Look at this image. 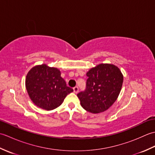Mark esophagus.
Here are the masks:
<instances>
[{
  "label": "esophagus",
  "mask_w": 155,
  "mask_h": 155,
  "mask_svg": "<svg viewBox=\"0 0 155 155\" xmlns=\"http://www.w3.org/2000/svg\"><path fill=\"white\" fill-rule=\"evenodd\" d=\"M73 91H74V93H78V88L77 87H75L73 88Z\"/></svg>",
  "instance_id": "1"
}]
</instances>
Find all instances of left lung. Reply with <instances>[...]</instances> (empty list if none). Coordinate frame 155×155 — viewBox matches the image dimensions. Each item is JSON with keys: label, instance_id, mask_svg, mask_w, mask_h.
<instances>
[{"label": "left lung", "instance_id": "left-lung-1", "mask_svg": "<svg viewBox=\"0 0 155 155\" xmlns=\"http://www.w3.org/2000/svg\"><path fill=\"white\" fill-rule=\"evenodd\" d=\"M86 91L77 94L84 110L98 114L108 110L117 101L123 83V75L118 67L101 63L87 72Z\"/></svg>", "mask_w": 155, "mask_h": 155}]
</instances>
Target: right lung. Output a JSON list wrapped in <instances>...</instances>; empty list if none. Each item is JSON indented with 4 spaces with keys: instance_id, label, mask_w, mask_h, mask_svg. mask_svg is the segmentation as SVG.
I'll return each mask as SVG.
<instances>
[{
    "instance_id": "right-lung-1",
    "label": "right lung",
    "mask_w": 155,
    "mask_h": 155,
    "mask_svg": "<svg viewBox=\"0 0 155 155\" xmlns=\"http://www.w3.org/2000/svg\"><path fill=\"white\" fill-rule=\"evenodd\" d=\"M61 71L46 64L36 65L26 76L25 86L31 100L36 106L51 110L63 103L73 91L61 77Z\"/></svg>"
}]
</instances>
